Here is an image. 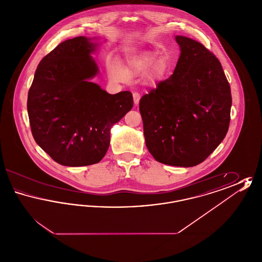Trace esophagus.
<instances>
[{"label":"esophagus","mask_w":262,"mask_h":262,"mask_svg":"<svg viewBox=\"0 0 262 262\" xmlns=\"http://www.w3.org/2000/svg\"><path fill=\"white\" fill-rule=\"evenodd\" d=\"M133 97H134V103H135V105L137 106V105H138V103H139V100H140V95H139V93H137V92H134Z\"/></svg>","instance_id":"1"}]
</instances>
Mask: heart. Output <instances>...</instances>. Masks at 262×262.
Returning <instances> with one entry per match:
<instances>
[{
  "label": "heart",
  "instance_id": "b5f03b06",
  "mask_svg": "<svg viewBox=\"0 0 262 262\" xmlns=\"http://www.w3.org/2000/svg\"><path fill=\"white\" fill-rule=\"evenodd\" d=\"M169 64L165 59L152 51H143L133 55L126 60V72L132 75H144V80L148 85H156L161 82L169 72ZM124 68L116 60L107 63V73L109 77L117 82H123L127 79Z\"/></svg>",
  "mask_w": 262,
  "mask_h": 262
}]
</instances>
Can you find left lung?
<instances>
[{
    "instance_id": "8db88e82",
    "label": "left lung",
    "mask_w": 262,
    "mask_h": 262,
    "mask_svg": "<svg viewBox=\"0 0 262 262\" xmlns=\"http://www.w3.org/2000/svg\"><path fill=\"white\" fill-rule=\"evenodd\" d=\"M173 75L141 97L145 144L156 161L178 167L203 162L222 142L232 95L219 60L201 43L177 35Z\"/></svg>"
}]
</instances>
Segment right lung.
<instances>
[{"label":"right lung","instance_id":"obj_1","mask_svg":"<svg viewBox=\"0 0 262 262\" xmlns=\"http://www.w3.org/2000/svg\"><path fill=\"white\" fill-rule=\"evenodd\" d=\"M96 38L69 39L39 62L27 98L32 136L62 166L100 162L110 145V130L134 105L133 94H109L92 82L99 68Z\"/></svg>","mask_w":262,"mask_h":262}]
</instances>
